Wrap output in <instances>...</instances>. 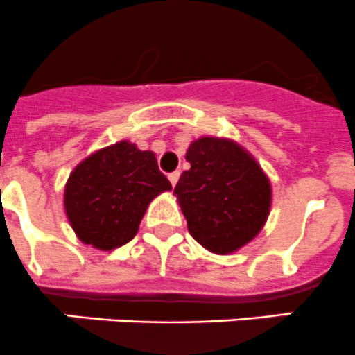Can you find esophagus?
<instances>
[{"label": "esophagus", "instance_id": "1", "mask_svg": "<svg viewBox=\"0 0 355 355\" xmlns=\"http://www.w3.org/2000/svg\"><path fill=\"white\" fill-rule=\"evenodd\" d=\"M179 176H181V174H179V171H174V173H171V174H169V181H171V184L176 186V184H178V181H179Z\"/></svg>", "mask_w": 355, "mask_h": 355}]
</instances>
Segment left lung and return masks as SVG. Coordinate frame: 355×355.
<instances>
[{"label":"left lung","instance_id":"left-lung-1","mask_svg":"<svg viewBox=\"0 0 355 355\" xmlns=\"http://www.w3.org/2000/svg\"><path fill=\"white\" fill-rule=\"evenodd\" d=\"M186 160L191 167L174 195L189 234L219 255L254 240L271 209V184L254 157L231 139L203 136L189 145Z\"/></svg>","mask_w":355,"mask_h":355}]
</instances>
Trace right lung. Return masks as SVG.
<instances>
[{
  "label": "right lung",
  "instance_id": "obj_1",
  "mask_svg": "<svg viewBox=\"0 0 355 355\" xmlns=\"http://www.w3.org/2000/svg\"><path fill=\"white\" fill-rule=\"evenodd\" d=\"M169 189L173 186L159 171L155 153L119 141L72 171L63 203L83 243L114 250L136 236L150 202Z\"/></svg>",
  "mask_w": 355,
  "mask_h": 355
}]
</instances>
